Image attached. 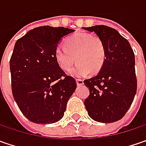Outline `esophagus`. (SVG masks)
<instances>
[{"label": "esophagus", "instance_id": "34e87169", "mask_svg": "<svg viewBox=\"0 0 146 146\" xmlns=\"http://www.w3.org/2000/svg\"><path fill=\"white\" fill-rule=\"evenodd\" d=\"M76 84H77V85H82V84H84V80L81 79H77Z\"/></svg>", "mask_w": 146, "mask_h": 146}]
</instances>
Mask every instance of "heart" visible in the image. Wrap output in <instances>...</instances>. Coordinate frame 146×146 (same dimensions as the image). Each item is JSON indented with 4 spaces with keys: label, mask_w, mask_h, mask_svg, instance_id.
<instances>
[{
    "label": "heart",
    "mask_w": 146,
    "mask_h": 146,
    "mask_svg": "<svg viewBox=\"0 0 146 146\" xmlns=\"http://www.w3.org/2000/svg\"><path fill=\"white\" fill-rule=\"evenodd\" d=\"M65 47L55 49V59L58 66L68 71L76 62H79L70 70V75L82 77L89 72L97 74L103 66L106 60V48L99 37L88 33H78L65 42Z\"/></svg>",
    "instance_id": "obj_1"
}]
</instances>
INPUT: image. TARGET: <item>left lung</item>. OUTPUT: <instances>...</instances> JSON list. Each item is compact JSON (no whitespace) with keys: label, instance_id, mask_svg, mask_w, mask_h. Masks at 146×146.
Segmentation results:
<instances>
[{"label":"left lung","instance_id":"left-lung-1","mask_svg":"<svg viewBox=\"0 0 146 146\" xmlns=\"http://www.w3.org/2000/svg\"><path fill=\"white\" fill-rule=\"evenodd\" d=\"M83 28L95 32L106 48L102 68L84 81L89 88L84 106L93 120L114 123L125 115L137 93L135 55L127 40L114 28L105 25Z\"/></svg>","mask_w":146,"mask_h":146}]
</instances>
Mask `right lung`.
Returning <instances> with one entry per match:
<instances>
[{"label": "right lung", "mask_w": 146, "mask_h": 146, "mask_svg": "<svg viewBox=\"0 0 146 146\" xmlns=\"http://www.w3.org/2000/svg\"><path fill=\"white\" fill-rule=\"evenodd\" d=\"M74 31L63 27H38L15 43L9 61L12 93L22 113L32 123H53L64 115L76 83L58 66L55 49Z\"/></svg>", "instance_id": "right-lung-1"}]
</instances>
